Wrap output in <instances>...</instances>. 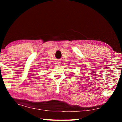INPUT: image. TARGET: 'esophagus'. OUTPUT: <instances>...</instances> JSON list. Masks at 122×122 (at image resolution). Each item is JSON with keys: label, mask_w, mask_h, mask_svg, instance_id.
I'll list each match as a JSON object with an SVG mask.
<instances>
[{"label": "esophagus", "mask_w": 122, "mask_h": 122, "mask_svg": "<svg viewBox=\"0 0 122 122\" xmlns=\"http://www.w3.org/2000/svg\"><path fill=\"white\" fill-rule=\"evenodd\" d=\"M61 61H59V60H58V61H56V64H57L58 65H60V64H61Z\"/></svg>", "instance_id": "esophagus-1"}]
</instances>
